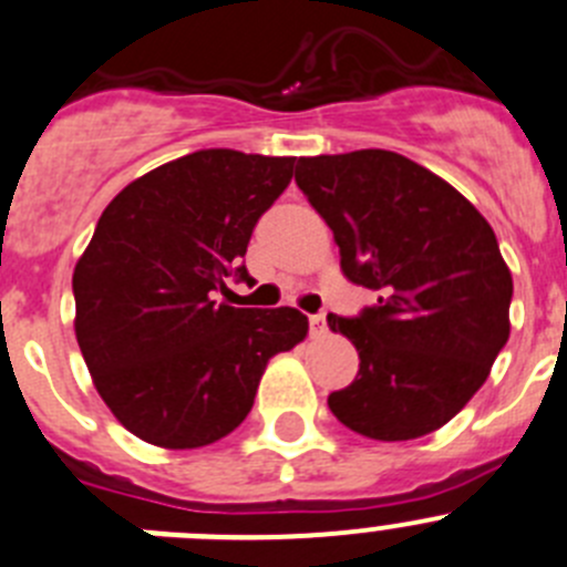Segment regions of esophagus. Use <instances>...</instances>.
<instances>
[{"label": "esophagus", "instance_id": "1", "mask_svg": "<svg viewBox=\"0 0 567 567\" xmlns=\"http://www.w3.org/2000/svg\"><path fill=\"white\" fill-rule=\"evenodd\" d=\"M310 332L312 334L327 332V312H316V316H310Z\"/></svg>", "mask_w": 567, "mask_h": 567}]
</instances>
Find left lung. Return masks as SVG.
Instances as JSON below:
<instances>
[{"instance_id": "obj_1", "label": "left lung", "mask_w": 567, "mask_h": 567, "mask_svg": "<svg viewBox=\"0 0 567 567\" xmlns=\"http://www.w3.org/2000/svg\"><path fill=\"white\" fill-rule=\"evenodd\" d=\"M296 185L332 229L346 279L377 293L329 316L360 354L329 395L371 441H412L452 421L509 338L513 274L480 210L430 168L384 150L299 157Z\"/></svg>"}]
</instances>
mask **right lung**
Here are the masks:
<instances>
[{
  "instance_id": "1",
  "label": "right lung",
  "mask_w": 567,
  "mask_h": 567,
  "mask_svg": "<svg viewBox=\"0 0 567 567\" xmlns=\"http://www.w3.org/2000/svg\"><path fill=\"white\" fill-rule=\"evenodd\" d=\"M296 157L202 150L126 185L74 268V332L93 384L124 430L161 449L227 437L255 404L268 360L307 334L293 307L218 301L257 218Z\"/></svg>"
}]
</instances>
